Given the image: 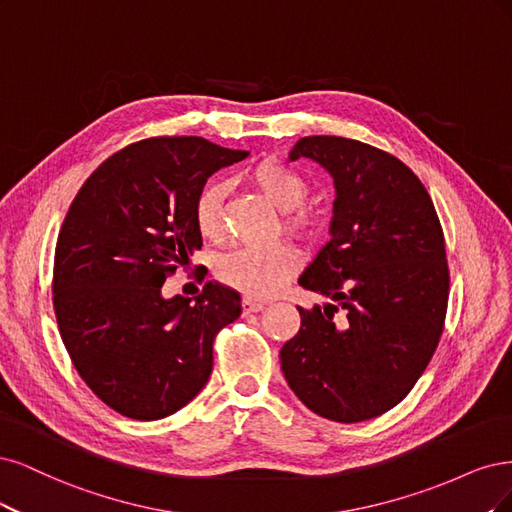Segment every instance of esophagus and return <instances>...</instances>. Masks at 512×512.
Returning <instances> with one entry per match:
<instances>
[{"instance_id": "34e87169", "label": "esophagus", "mask_w": 512, "mask_h": 512, "mask_svg": "<svg viewBox=\"0 0 512 512\" xmlns=\"http://www.w3.org/2000/svg\"><path fill=\"white\" fill-rule=\"evenodd\" d=\"M242 308H244V312H259V310L266 308V302H259V300H253V298H244Z\"/></svg>"}]
</instances>
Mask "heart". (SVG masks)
<instances>
[{
	"mask_svg": "<svg viewBox=\"0 0 512 512\" xmlns=\"http://www.w3.org/2000/svg\"><path fill=\"white\" fill-rule=\"evenodd\" d=\"M251 183L266 200L285 212V225L291 232L308 236L315 229V217L302 208L308 183L285 163L263 161L251 172ZM225 195L221 180H212L195 200V225L208 240H219L225 229ZM300 268V253L289 242H274L261 249H236L219 263V274L229 287L249 298H268L285 285V280Z\"/></svg>",
	"mask_w": 512,
	"mask_h": 512,
	"instance_id": "1",
	"label": "heart"
}]
</instances>
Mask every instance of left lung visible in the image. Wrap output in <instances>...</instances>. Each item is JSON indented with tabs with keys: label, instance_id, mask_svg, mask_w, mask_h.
<instances>
[{
	"label": "left lung",
	"instance_id": "1",
	"mask_svg": "<svg viewBox=\"0 0 512 512\" xmlns=\"http://www.w3.org/2000/svg\"><path fill=\"white\" fill-rule=\"evenodd\" d=\"M300 157L334 178L329 242L298 280L329 302L298 306L300 332L280 349V368L317 415L374 419L406 398L438 346L444 234L430 193L398 157L338 136L298 140L289 159Z\"/></svg>",
	"mask_w": 512,
	"mask_h": 512
}]
</instances>
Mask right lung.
Here are the masks:
<instances>
[{"label":"right lung","instance_id":"1","mask_svg":"<svg viewBox=\"0 0 512 512\" xmlns=\"http://www.w3.org/2000/svg\"><path fill=\"white\" fill-rule=\"evenodd\" d=\"M249 151L204 138L129 144L97 168L65 214L53 306L72 364L112 410L155 421L187 406L212 372V342L240 317V293L206 283L195 302L163 298L166 278L202 249L195 200Z\"/></svg>","mask_w":512,"mask_h":512}]
</instances>
